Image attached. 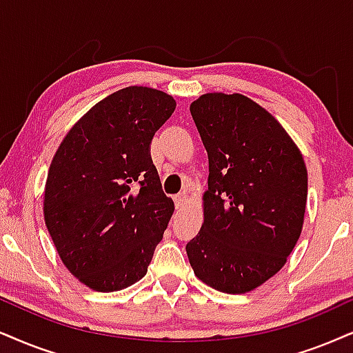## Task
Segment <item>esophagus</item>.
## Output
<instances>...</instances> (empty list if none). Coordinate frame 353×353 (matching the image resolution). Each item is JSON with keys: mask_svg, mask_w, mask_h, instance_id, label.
I'll return each mask as SVG.
<instances>
[{"mask_svg": "<svg viewBox=\"0 0 353 353\" xmlns=\"http://www.w3.org/2000/svg\"><path fill=\"white\" fill-rule=\"evenodd\" d=\"M174 200H176L177 207H182V205H185L187 202H189V195H187L185 192H182V194H177L176 199H174Z\"/></svg>", "mask_w": 353, "mask_h": 353, "instance_id": "1", "label": "esophagus"}]
</instances>
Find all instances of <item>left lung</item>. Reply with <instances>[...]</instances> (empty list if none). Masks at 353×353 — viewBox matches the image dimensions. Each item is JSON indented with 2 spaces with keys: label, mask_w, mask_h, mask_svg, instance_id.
<instances>
[{
  "label": "left lung",
  "mask_w": 353,
  "mask_h": 353,
  "mask_svg": "<svg viewBox=\"0 0 353 353\" xmlns=\"http://www.w3.org/2000/svg\"><path fill=\"white\" fill-rule=\"evenodd\" d=\"M190 114L208 153V189L202 228L185 246L189 262L218 292H252L282 269L300 239L305 159L282 123L239 92L202 94Z\"/></svg>",
  "instance_id": "1"
}]
</instances>
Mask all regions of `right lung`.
Wrapping results in <instances>:
<instances>
[{"mask_svg": "<svg viewBox=\"0 0 353 353\" xmlns=\"http://www.w3.org/2000/svg\"><path fill=\"white\" fill-rule=\"evenodd\" d=\"M168 92L128 86L92 105L55 151L43 220L63 265L94 292H119L148 272L174 202L150 143L171 117Z\"/></svg>", "mask_w": 353, "mask_h": 353, "instance_id": "obj_1", "label": "right lung"}]
</instances>
